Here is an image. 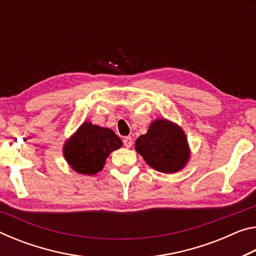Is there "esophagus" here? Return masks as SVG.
Wrapping results in <instances>:
<instances>
[{
	"instance_id": "esophagus-1",
	"label": "esophagus",
	"mask_w": 256,
	"mask_h": 256,
	"mask_svg": "<svg viewBox=\"0 0 256 256\" xmlns=\"http://www.w3.org/2000/svg\"><path fill=\"white\" fill-rule=\"evenodd\" d=\"M123 144L126 148H131L132 147V138L131 136H125L123 139Z\"/></svg>"
}]
</instances>
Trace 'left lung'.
Segmentation results:
<instances>
[{"instance_id": "left-lung-1", "label": "left lung", "mask_w": 256, "mask_h": 256, "mask_svg": "<svg viewBox=\"0 0 256 256\" xmlns=\"http://www.w3.org/2000/svg\"><path fill=\"white\" fill-rule=\"evenodd\" d=\"M134 147L150 168L162 173L179 172L190 160L184 131L166 118L152 120L147 133L136 140Z\"/></svg>"}]
</instances>
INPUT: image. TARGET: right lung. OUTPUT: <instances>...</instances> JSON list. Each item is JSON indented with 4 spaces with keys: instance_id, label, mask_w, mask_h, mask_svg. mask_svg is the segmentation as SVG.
Here are the masks:
<instances>
[{
    "instance_id": "add662e5",
    "label": "right lung",
    "mask_w": 256,
    "mask_h": 256,
    "mask_svg": "<svg viewBox=\"0 0 256 256\" xmlns=\"http://www.w3.org/2000/svg\"><path fill=\"white\" fill-rule=\"evenodd\" d=\"M122 146L123 142L112 130L84 122L64 141L62 154L72 170L80 174L93 176L104 168L110 152Z\"/></svg>"
}]
</instances>
